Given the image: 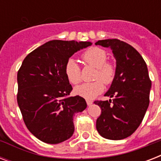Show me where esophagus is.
<instances>
[{
  "mask_svg": "<svg viewBox=\"0 0 161 161\" xmlns=\"http://www.w3.org/2000/svg\"><path fill=\"white\" fill-rule=\"evenodd\" d=\"M86 102H87V104H88V106H90L92 103H93V101H91V100H88V99H87L86 100Z\"/></svg>",
  "mask_w": 161,
  "mask_h": 161,
  "instance_id": "1",
  "label": "esophagus"
}]
</instances>
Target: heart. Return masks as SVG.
<instances>
[{
	"label": "heart",
	"mask_w": 161,
	"mask_h": 161,
	"mask_svg": "<svg viewBox=\"0 0 161 161\" xmlns=\"http://www.w3.org/2000/svg\"><path fill=\"white\" fill-rule=\"evenodd\" d=\"M83 58L88 64L97 68L94 79H101L105 84H110L114 81L115 68L113 64L106 63L107 54L103 49L98 47L88 49L83 53ZM65 74L69 82L73 84H78L81 81L80 68L73 58H70L67 61L65 65ZM102 81L96 80L92 83L80 84L74 88V92L76 94L87 99L94 98L103 91L104 86Z\"/></svg>",
	"instance_id": "b5f03b06"
}]
</instances>
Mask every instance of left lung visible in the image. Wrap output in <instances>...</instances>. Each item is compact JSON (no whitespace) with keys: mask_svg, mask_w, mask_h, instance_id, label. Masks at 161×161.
<instances>
[{"mask_svg":"<svg viewBox=\"0 0 161 161\" xmlns=\"http://www.w3.org/2000/svg\"><path fill=\"white\" fill-rule=\"evenodd\" d=\"M95 45L111 49L116 60L114 78L104 94L113 99L94 102L101 108L96 129L108 140H123L137 130L149 107L151 81L147 65L142 56L125 42L105 39Z\"/></svg>","mask_w":161,"mask_h":161,"instance_id":"left-lung-1","label":"left lung"}]
</instances>
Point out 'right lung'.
Masks as SVG:
<instances>
[{
    "label": "right lung",
    "instance_id": "obj_1",
    "mask_svg": "<svg viewBox=\"0 0 161 161\" xmlns=\"http://www.w3.org/2000/svg\"><path fill=\"white\" fill-rule=\"evenodd\" d=\"M90 42L53 40L26 56L17 73V103L25 125L47 144L72 137L73 116L87 107L80 96L67 97L73 89L65 74L67 61Z\"/></svg>",
    "mask_w": 161,
    "mask_h": 161
}]
</instances>
